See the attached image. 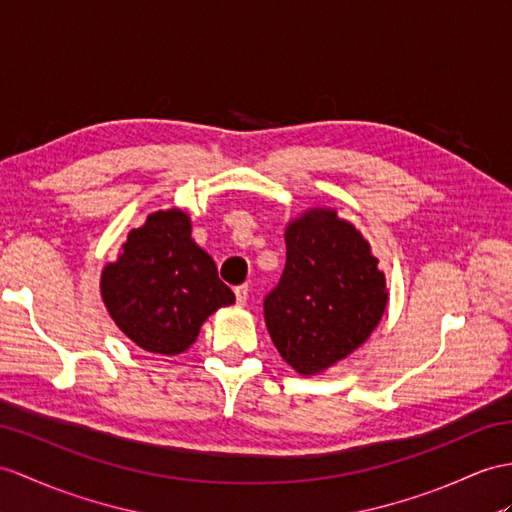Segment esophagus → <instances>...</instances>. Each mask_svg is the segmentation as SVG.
Returning <instances> with one entry per match:
<instances>
[{"mask_svg":"<svg viewBox=\"0 0 512 512\" xmlns=\"http://www.w3.org/2000/svg\"><path fill=\"white\" fill-rule=\"evenodd\" d=\"M234 295H236V304H239V306H245V304H247V297H249L247 284L236 286V289H234Z\"/></svg>","mask_w":512,"mask_h":512,"instance_id":"obj_1","label":"esophagus"}]
</instances>
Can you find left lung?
<instances>
[{
  "mask_svg": "<svg viewBox=\"0 0 512 512\" xmlns=\"http://www.w3.org/2000/svg\"><path fill=\"white\" fill-rule=\"evenodd\" d=\"M286 265L265 297L273 345L299 376H317L363 345L389 304L371 245L334 208L315 206L284 228Z\"/></svg>",
  "mask_w": 512,
  "mask_h": 512,
  "instance_id": "obj_1",
  "label": "left lung"
}]
</instances>
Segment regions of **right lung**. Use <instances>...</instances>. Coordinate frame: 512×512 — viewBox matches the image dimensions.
Masks as SVG:
<instances>
[{
	"instance_id": "1",
	"label": "right lung",
	"mask_w": 512,
	"mask_h": 512,
	"mask_svg": "<svg viewBox=\"0 0 512 512\" xmlns=\"http://www.w3.org/2000/svg\"><path fill=\"white\" fill-rule=\"evenodd\" d=\"M99 293L115 326L141 350L162 356L189 350L204 321L234 304L182 208L158 210L128 232L115 263L102 269Z\"/></svg>"
}]
</instances>
